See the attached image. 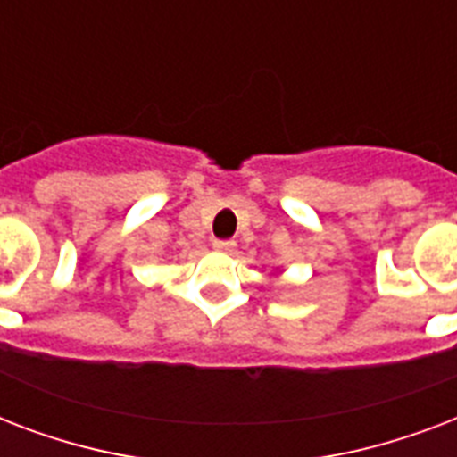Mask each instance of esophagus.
Segmentation results:
<instances>
[{"label": "esophagus", "mask_w": 457, "mask_h": 457, "mask_svg": "<svg viewBox=\"0 0 457 457\" xmlns=\"http://www.w3.org/2000/svg\"><path fill=\"white\" fill-rule=\"evenodd\" d=\"M237 246V242H232V239H215L213 242V249L220 251V253H232Z\"/></svg>", "instance_id": "esophagus-1"}]
</instances>
